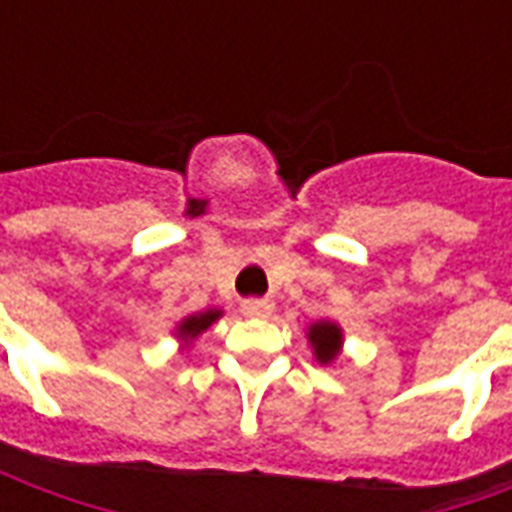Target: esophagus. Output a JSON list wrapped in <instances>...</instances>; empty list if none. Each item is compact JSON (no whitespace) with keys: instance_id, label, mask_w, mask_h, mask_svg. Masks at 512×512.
Wrapping results in <instances>:
<instances>
[{"instance_id":"obj_1","label":"esophagus","mask_w":512,"mask_h":512,"mask_svg":"<svg viewBox=\"0 0 512 512\" xmlns=\"http://www.w3.org/2000/svg\"><path fill=\"white\" fill-rule=\"evenodd\" d=\"M271 310H274V304L268 299H246L241 304V312L249 318H266V315H271Z\"/></svg>"}]
</instances>
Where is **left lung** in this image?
<instances>
[{"mask_svg":"<svg viewBox=\"0 0 512 512\" xmlns=\"http://www.w3.org/2000/svg\"><path fill=\"white\" fill-rule=\"evenodd\" d=\"M310 343L315 348V356H318V362L326 365V362H332L337 351H340V343H343V332H340V326H334V323H315L310 326Z\"/></svg>","mask_w":512,"mask_h":512,"instance_id":"obj_1","label":"left lung"}]
</instances>
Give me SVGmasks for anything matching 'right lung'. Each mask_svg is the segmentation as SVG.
Masks as SVG:
<instances>
[{"label": "right lung", "instance_id": "1", "mask_svg": "<svg viewBox=\"0 0 512 512\" xmlns=\"http://www.w3.org/2000/svg\"><path fill=\"white\" fill-rule=\"evenodd\" d=\"M216 318H219V312L216 310L200 312V315H191V318H186V321L180 323L178 332L183 334V337H197V334L205 332V329H208V326H211Z\"/></svg>", "mask_w": 512, "mask_h": 512}]
</instances>
